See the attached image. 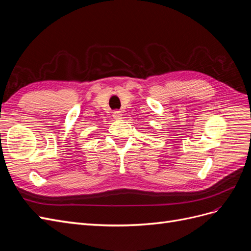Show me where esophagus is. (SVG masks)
<instances>
[{
  "instance_id": "34e87169",
  "label": "esophagus",
  "mask_w": 251,
  "mask_h": 251,
  "mask_svg": "<svg viewBox=\"0 0 251 251\" xmlns=\"http://www.w3.org/2000/svg\"><path fill=\"white\" fill-rule=\"evenodd\" d=\"M113 117L115 119H120L121 117H123V114H121L120 111H115V112H113Z\"/></svg>"
}]
</instances>
